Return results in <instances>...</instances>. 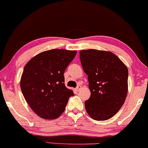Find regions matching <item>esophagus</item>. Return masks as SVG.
Listing matches in <instances>:
<instances>
[{"instance_id": "34e87169", "label": "esophagus", "mask_w": 148, "mask_h": 148, "mask_svg": "<svg viewBox=\"0 0 148 148\" xmlns=\"http://www.w3.org/2000/svg\"><path fill=\"white\" fill-rule=\"evenodd\" d=\"M81 88H82V87H81L80 85H78V86H77V87H76V89H75L76 91H77V92L80 91V90H81Z\"/></svg>"}]
</instances>
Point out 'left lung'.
I'll return each instance as SVG.
<instances>
[{
    "label": "left lung",
    "mask_w": 148,
    "mask_h": 148,
    "mask_svg": "<svg viewBox=\"0 0 148 148\" xmlns=\"http://www.w3.org/2000/svg\"><path fill=\"white\" fill-rule=\"evenodd\" d=\"M80 58L91 92L90 99L85 101L87 113L97 121L111 119L119 112L126 98L128 68L111 51L82 50Z\"/></svg>",
    "instance_id": "left-lung-1"
}]
</instances>
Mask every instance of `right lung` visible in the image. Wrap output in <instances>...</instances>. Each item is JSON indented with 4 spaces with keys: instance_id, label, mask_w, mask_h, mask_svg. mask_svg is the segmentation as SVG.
<instances>
[{
    "instance_id": "right-lung-1",
    "label": "right lung",
    "mask_w": 148,
    "mask_h": 148,
    "mask_svg": "<svg viewBox=\"0 0 148 148\" xmlns=\"http://www.w3.org/2000/svg\"><path fill=\"white\" fill-rule=\"evenodd\" d=\"M77 51L51 49L36 55L25 65L20 87L25 100L41 118L55 119L65 111L72 90L64 84V71Z\"/></svg>"
}]
</instances>
